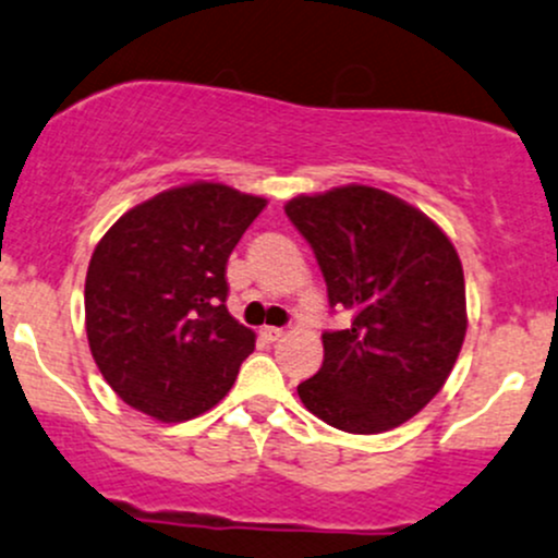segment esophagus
I'll return each mask as SVG.
<instances>
[{"label": "esophagus", "instance_id": "obj_1", "mask_svg": "<svg viewBox=\"0 0 558 558\" xmlns=\"http://www.w3.org/2000/svg\"><path fill=\"white\" fill-rule=\"evenodd\" d=\"M260 335H263V340H268V343H277V340L284 338V329H281V327H263Z\"/></svg>", "mask_w": 558, "mask_h": 558}]
</instances>
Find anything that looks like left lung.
<instances>
[{"mask_svg":"<svg viewBox=\"0 0 558 558\" xmlns=\"http://www.w3.org/2000/svg\"><path fill=\"white\" fill-rule=\"evenodd\" d=\"M284 213L319 260L329 305L351 311L349 329L322 335L325 362L298 397L349 434L397 428L441 391L463 349L458 250L428 215L373 185L301 194Z\"/></svg>","mask_w":558,"mask_h":558,"instance_id":"left-lung-1","label":"left lung"}]
</instances>
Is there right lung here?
Masks as SVG:
<instances>
[{"label": "right lung", "instance_id": "right-lung-1", "mask_svg": "<svg viewBox=\"0 0 558 558\" xmlns=\"http://www.w3.org/2000/svg\"><path fill=\"white\" fill-rule=\"evenodd\" d=\"M266 205L196 181L141 202L104 233L85 279V327L124 404L183 423L231 391L255 332L226 308V263Z\"/></svg>", "mask_w": 558, "mask_h": 558}]
</instances>
